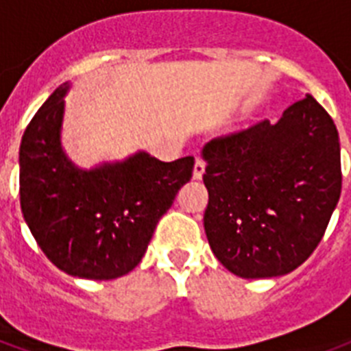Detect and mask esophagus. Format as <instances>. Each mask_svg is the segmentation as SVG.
<instances>
[{
    "instance_id": "obj_1",
    "label": "esophagus",
    "mask_w": 351,
    "mask_h": 351,
    "mask_svg": "<svg viewBox=\"0 0 351 351\" xmlns=\"http://www.w3.org/2000/svg\"><path fill=\"white\" fill-rule=\"evenodd\" d=\"M203 173H205V162H203L202 158H196V162H194L193 176L196 178V180H199V178L203 176Z\"/></svg>"
}]
</instances>
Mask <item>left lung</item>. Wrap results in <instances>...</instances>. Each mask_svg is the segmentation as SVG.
I'll use <instances>...</instances> for the list:
<instances>
[{"mask_svg":"<svg viewBox=\"0 0 351 351\" xmlns=\"http://www.w3.org/2000/svg\"><path fill=\"white\" fill-rule=\"evenodd\" d=\"M203 216L212 253L241 278L287 275L311 257L341 196L339 134L307 94L276 123L207 143Z\"/></svg>","mask_w":351,"mask_h":351,"instance_id":"left-lung-1","label":"left lung"}]
</instances>
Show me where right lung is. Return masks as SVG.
I'll return each instance as SVG.
<instances>
[{
    "instance_id": "1",
    "label": "right lung",
    "mask_w": 351,
    "mask_h": 351,
    "mask_svg": "<svg viewBox=\"0 0 351 351\" xmlns=\"http://www.w3.org/2000/svg\"><path fill=\"white\" fill-rule=\"evenodd\" d=\"M66 82L37 110L19 148L21 210L32 235L64 273L112 280L130 273L193 176L194 158L162 162L148 152L84 169L62 146Z\"/></svg>"
}]
</instances>
